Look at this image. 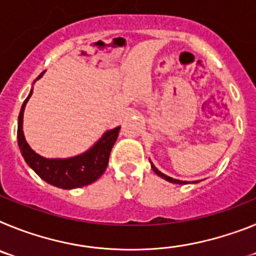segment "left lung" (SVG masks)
Here are the masks:
<instances>
[{
	"label": "left lung",
	"instance_id": "1",
	"mask_svg": "<svg viewBox=\"0 0 256 256\" xmlns=\"http://www.w3.org/2000/svg\"><path fill=\"white\" fill-rule=\"evenodd\" d=\"M151 168H152V170L155 172L156 174H158V176H159V177H162V180H168V182H170V183H176V184H186V180H174V178H172V177H168V176H165L164 173H162V172L160 170H158V169H156V166L155 165L152 164V162H151ZM196 183V182H195Z\"/></svg>",
	"mask_w": 256,
	"mask_h": 256
}]
</instances>
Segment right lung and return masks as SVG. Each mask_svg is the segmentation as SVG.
I'll list each match as a JSON object with an SVG mask.
<instances>
[{
  "label": "right lung",
  "mask_w": 256,
  "mask_h": 256,
  "mask_svg": "<svg viewBox=\"0 0 256 256\" xmlns=\"http://www.w3.org/2000/svg\"><path fill=\"white\" fill-rule=\"evenodd\" d=\"M44 73H40L36 80L42 78ZM36 80L33 83H36ZM32 94H33V90H30V94L22 104L19 119H18V144L26 164L42 180L58 188H78V187L91 184L94 180H98L108 166L110 152L116 141L120 126H116L114 130L104 133L102 137L90 150L80 155L68 158V159H47L32 150L22 132L24 108Z\"/></svg>",
  "instance_id": "right-lung-1"
}]
</instances>
